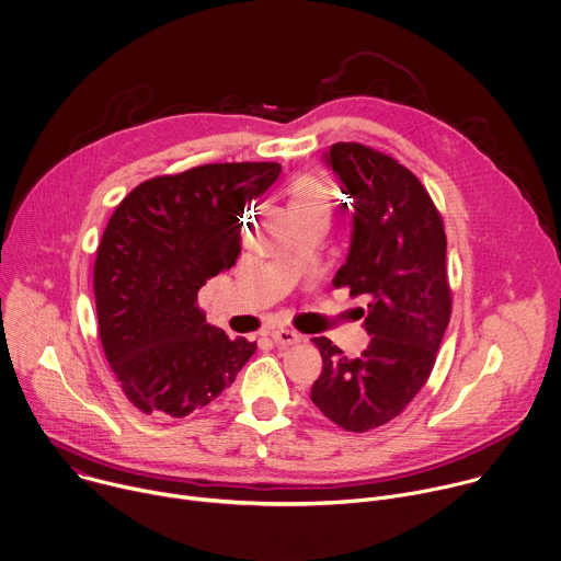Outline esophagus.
<instances>
[{"label": "esophagus", "instance_id": "1", "mask_svg": "<svg viewBox=\"0 0 561 561\" xmlns=\"http://www.w3.org/2000/svg\"><path fill=\"white\" fill-rule=\"evenodd\" d=\"M270 335H272V341L278 345V347H291V345H298L300 341H302V335L300 333H296V331H291V329H272L270 331Z\"/></svg>", "mask_w": 561, "mask_h": 561}]
</instances>
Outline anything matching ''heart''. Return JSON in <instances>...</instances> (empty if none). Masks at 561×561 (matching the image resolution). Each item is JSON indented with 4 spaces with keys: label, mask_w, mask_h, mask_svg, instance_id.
Listing matches in <instances>:
<instances>
[{
    "label": "heart",
    "mask_w": 561,
    "mask_h": 561,
    "mask_svg": "<svg viewBox=\"0 0 561 561\" xmlns=\"http://www.w3.org/2000/svg\"><path fill=\"white\" fill-rule=\"evenodd\" d=\"M289 207H291V211H309V209H324L327 211L329 192L318 179L300 176L289 187Z\"/></svg>",
    "instance_id": "heart-1"
}]
</instances>
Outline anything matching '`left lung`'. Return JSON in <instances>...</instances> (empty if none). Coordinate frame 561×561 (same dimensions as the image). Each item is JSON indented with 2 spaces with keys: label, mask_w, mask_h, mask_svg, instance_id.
I'll return each instance as SVG.
<instances>
[{
  "label": "left lung",
  "mask_w": 561,
  "mask_h": 561,
  "mask_svg": "<svg viewBox=\"0 0 561 561\" xmlns=\"http://www.w3.org/2000/svg\"><path fill=\"white\" fill-rule=\"evenodd\" d=\"M327 168L352 198V241L335 287L367 294L358 358L320 335L322 374L311 402L347 431L393 420L424 387L451 318L442 218L422 183L396 159L360 144H333ZM347 207V203H343Z\"/></svg>",
  "instance_id": "left-lung-1"
}]
</instances>
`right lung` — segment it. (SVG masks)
Segmentation results:
<instances>
[{
  "label": "right lung",
  "instance_id": "right-lung-1",
  "mask_svg": "<svg viewBox=\"0 0 561 561\" xmlns=\"http://www.w3.org/2000/svg\"><path fill=\"white\" fill-rule=\"evenodd\" d=\"M278 163H209L137 185L112 214L94 261L99 339L128 400L183 417L226 391L256 352L205 322L198 289L241 252L243 209Z\"/></svg>",
  "mask_w": 561,
  "mask_h": 561
}]
</instances>
